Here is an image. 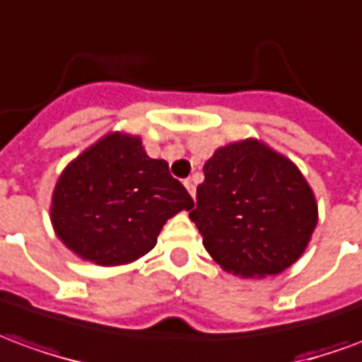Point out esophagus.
Here are the masks:
<instances>
[{"mask_svg": "<svg viewBox=\"0 0 362 362\" xmlns=\"http://www.w3.org/2000/svg\"><path fill=\"white\" fill-rule=\"evenodd\" d=\"M184 186L188 188L189 196L196 197V184H194V180H192V178H188V180H184Z\"/></svg>", "mask_w": 362, "mask_h": 362, "instance_id": "1", "label": "esophagus"}]
</instances>
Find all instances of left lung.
Masks as SVG:
<instances>
[{
	"mask_svg": "<svg viewBox=\"0 0 362 362\" xmlns=\"http://www.w3.org/2000/svg\"><path fill=\"white\" fill-rule=\"evenodd\" d=\"M189 219L225 272L275 275L293 266L318 223L300 170L256 139L215 151L204 166Z\"/></svg>",
	"mask_w": 362,
	"mask_h": 362,
	"instance_id": "1",
	"label": "left lung"
}]
</instances>
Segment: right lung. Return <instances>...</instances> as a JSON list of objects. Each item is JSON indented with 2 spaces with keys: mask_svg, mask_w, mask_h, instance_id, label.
<instances>
[{
  "mask_svg": "<svg viewBox=\"0 0 362 362\" xmlns=\"http://www.w3.org/2000/svg\"><path fill=\"white\" fill-rule=\"evenodd\" d=\"M192 207L166 160L147 157L139 137L112 134L62 173L50 213L69 250L98 266H119L147 254L166 219Z\"/></svg>",
  "mask_w": 362,
  "mask_h": 362,
  "instance_id": "1",
  "label": "right lung"
}]
</instances>
